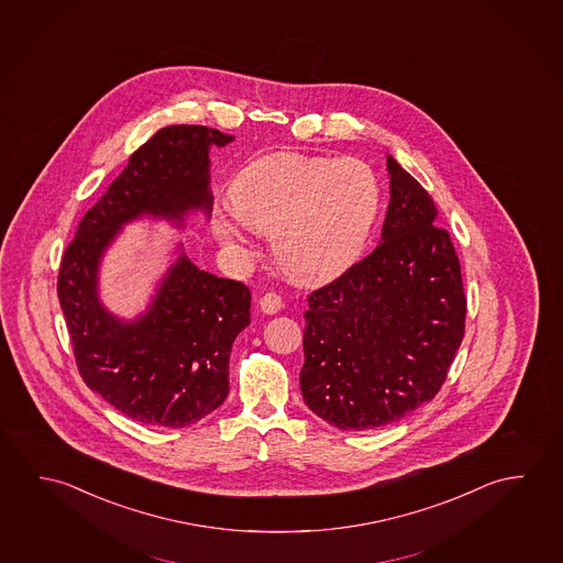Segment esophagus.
I'll list each match as a JSON object with an SVG mask.
<instances>
[{
  "mask_svg": "<svg viewBox=\"0 0 563 563\" xmlns=\"http://www.w3.org/2000/svg\"><path fill=\"white\" fill-rule=\"evenodd\" d=\"M284 307V297L276 294V291H267L266 296L260 297V309L264 313H277Z\"/></svg>",
  "mask_w": 563,
  "mask_h": 563,
  "instance_id": "34e87169",
  "label": "esophagus"
}]
</instances>
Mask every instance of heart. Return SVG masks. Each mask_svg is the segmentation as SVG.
Returning <instances> with one entry per match:
<instances>
[{"label":"heart","instance_id":"obj_1","mask_svg":"<svg viewBox=\"0 0 563 563\" xmlns=\"http://www.w3.org/2000/svg\"><path fill=\"white\" fill-rule=\"evenodd\" d=\"M240 217L214 212L212 232L244 256V227L272 236L282 269L301 282L329 279L361 256L382 205L380 181L358 159L272 153L249 163L230 185Z\"/></svg>","mask_w":563,"mask_h":563}]
</instances>
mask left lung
Returning <instances> with one entry per match:
<instances>
[{"label":"left lung","mask_w":563,"mask_h":563,"mask_svg":"<svg viewBox=\"0 0 563 563\" xmlns=\"http://www.w3.org/2000/svg\"><path fill=\"white\" fill-rule=\"evenodd\" d=\"M382 244L309 296L299 374L307 408L376 429L433 400L465 336L467 297L429 192L388 155Z\"/></svg>","instance_id":"8db88e82"}]
</instances>
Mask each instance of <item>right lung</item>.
<instances>
[{
	"label": "right lung",
	"instance_id": "add662e5",
	"mask_svg": "<svg viewBox=\"0 0 563 563\" xmlns=\"http://www.w3.org/2000/svg\"><path fill=\"white\" fill-rule=\"evenodd\" d=\"M234 135L167 125L140 145L124 172L86 210L57 277L77 368L90 390L145 426L185 428L229 396L232 343L250 324V289L187 257L172 267L150 313L122 323L96 297V267L115 230L142 212L181 219L210 207L209 145Z\"/></svg>",
	"mask_w": 563,
	"mask_h": 563
}]
</instances>
